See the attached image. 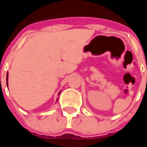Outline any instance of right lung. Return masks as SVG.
Returning <instances> with one entry per match:
<instances>
[{
  "mask_svg": "<svg viewBox=\"0 0 147 147\" xmlns=\"http://www.w3.org/2000/svg\"><path fill=\"white\" fill-rule=\"evenodd\" d=\"M8 73H7V85H8Z\"/></svg>",
  "mask_w": 147,
  "mask_h": 147,
  "instance_id": "add662e5",
  "label": "right lung"
}]
</instances>
